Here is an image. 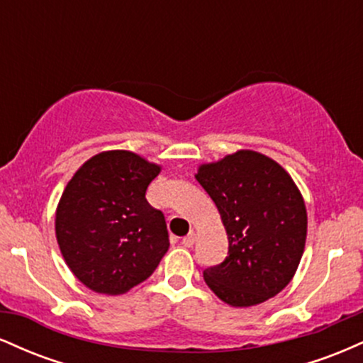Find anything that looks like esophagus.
I'll return each instance as SVG.
<instances>
[{
    "instance_id": "1",
    "label": "esophagus",
    "mask_w": 363,
    "mask_h": 363,
    "mask_svg": "<svg viewBox=\"0 0 363 363\" xmlns=\"http://www.w3.org/2000/svg\"><path fill=\"white\" fill-rule=\"evenodd\" d=\"M194 240H196V234H194V232H189V234H187L186 237H182L181 244L184 245V247H193Z\"/></svg>"
}]
</instances>
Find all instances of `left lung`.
I'll use <instances>...</instances> for the list:
<instances>
[{
  "instance_id": "1",
  "label": "left lung",
  "mask_w": 363,
  "mask_h": 363,
  "mask_svg": "<svg viewBox=\"0 0 363 363\" xmlns=\"http://www.w3.org/2000/svg\"><path fill=\"white\" fill-rule=\"evenodd\" d=\"M196 181L213 199L228 237V256L203 272L223 302L249 307L289 285L302 259L307 211L281 165L251 150L201 165Z\"/></svg>"
}]
</instances>
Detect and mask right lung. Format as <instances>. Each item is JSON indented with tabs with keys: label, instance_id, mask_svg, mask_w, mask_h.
<instances>
[{
	"label": "right lung",
	"instance_id": "right-lung-1",
	"mask_svg": "<svg viewBox=\"0 0 363 363\" xmlns=\"http://www.w3.org/2000/svg\"><path fill=\"white\" fill-rule=\"evenodd\" d=\"M160 167L124 150L104 152L77 170L56 211V237L74 277L97 294L145 281L169 249L165 216L145 193Z\"/></svg>",
	"mask_w": 363,
	"mask_h": 363
}]
</instances>
